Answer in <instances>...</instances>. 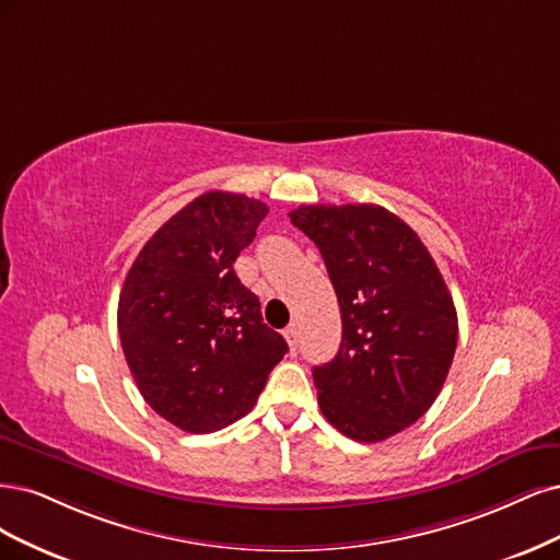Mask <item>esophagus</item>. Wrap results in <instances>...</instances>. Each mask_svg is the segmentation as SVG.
<instances>
[{"mask_svg": "<svg viewBox=\"0 0 560 560\" xmlns=\"http://www.w3.org/2000/svg\"><path fill=\"white\" fill-rule=\"evenodd\" d=\"M298 326L293 323V326H288L285 330H283V337H285V341H288V347H291V351H295L298 349Z\"/></svg>", "mask_w": 560, "mask_h": 560, "instance_id": "obj_1", "label": "esophagus"}]
</instances>
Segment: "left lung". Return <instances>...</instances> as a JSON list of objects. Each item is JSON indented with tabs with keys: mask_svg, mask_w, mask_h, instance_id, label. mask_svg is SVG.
<instances>
[{
	"mask_svg": "<svg viewBox=\"0 0 560 560\" xmlns=\"http://www.w3.org/2000/svg\"><path fill=\"white\" fill-rule=\"evenodd\" d=\"M288 215L318 246L341 312L339 351L314 368L323 417L355 442L388 440L444 386L454 300L419 234L388 209L302 205Z\"/></svg>",
	"mask_w": 560,
	"mask_h": 560,
	"instance_id": "left-lung-1",
	"label": "left lung"
}]
</instances>
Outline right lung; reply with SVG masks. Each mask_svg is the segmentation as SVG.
Wrapping results in <instances>:
<instances>
[{
	"label": "right lung",
	"mask_w": 560,
	"mask_h": 560,
	"mask_svg": "<svg viewBox=\"0 0 560 560\" xmlns=\"http://www.w3.org/2000/svg\"><path fill=\"white\" fill-rule=\"evenodd\" d=\"M267 205L209 190L139 250L118 300V335L139 393L186 432H215L254 409L288 351L234 260Z\"/></svg>",
	"instance_id": "right-lung-1"
}]
</instances>
